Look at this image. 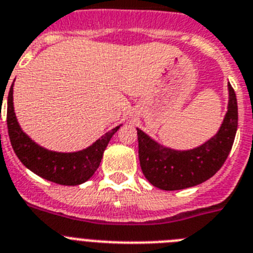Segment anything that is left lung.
Masks as SVG:
<instances>
[{
    "instance_id": "left-lung-1",
    "label": "left lung",
    "mask_w": 253,
    "mask_h": 253,
    "mask_svg": "<svg viewBox=\"0 0 253 253\" xmlns=\"http://www.w3.org/2000/svg\"><path fill=\"white\" fill-rule=\"evenodd\" d=\"M229 102L218 133L191 150H173L154 141L137 128L139 159L145 178L166 191L183 190L211 178L227 160L238 126L236 93L228 83Z\"/></svg>"
}]
</instances>
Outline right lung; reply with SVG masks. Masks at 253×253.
Wrapping results in <instances>:
<instances>
[{"instance_id": "1", "label": "right lung", "mask_w": 253, "mask_h": 253, "mask_svg": "<svg viewBox=\"0 0 253 253\" xmlns=\"http://www.w3.org/2000/svg\"><path fill=\"white\" fill-rule=\"evenodd\" d=\"M12 86L14 84L11 85L7 98V128L12 149L21 163L42 178L63 186H76L93 177L102 162L103 153L109 140L117 132L120 126L108 131L84 150L76 153L47 150L41 145L35 144L21 129L15 116Z\"/></svg>"}]
</instances>
